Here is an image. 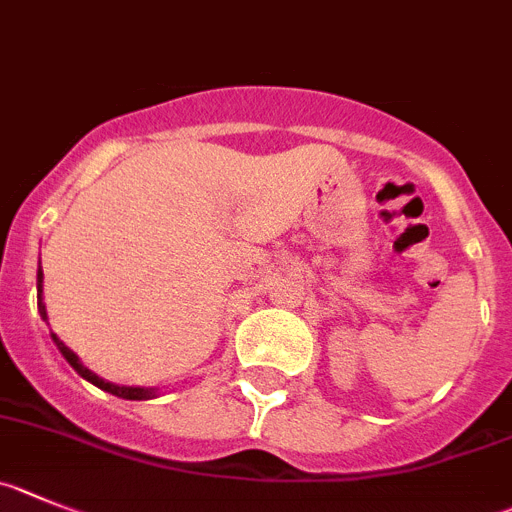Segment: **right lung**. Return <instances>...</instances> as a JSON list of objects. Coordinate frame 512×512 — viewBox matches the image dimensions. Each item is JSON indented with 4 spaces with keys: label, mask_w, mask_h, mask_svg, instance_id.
I'll use <instances>...</instances> for the list:
<instances>
[{
    "label": "right lung",
    "mask_w": 512,
    "mask_h": 512,
    "mask_svg": "<svg viewBox=\"0 0 512 512\" xmlns=\"http://www.w3.org/2000/svg\"><path fill=\"white\" fill-rule=\"evenodd\" d=\"M37 308H40L42 318H45V321H47L45 305H42V267H40V270H37ZM52 338H55V343H57V348H60V353H62V356L68 358V364L73 366V369L78 371V374L83 376V379H88L90 384H95V386H98V389L108 391V394H113V396H121V399H131V401L151 399V396H154V389H138V386H116V384H111V381H103V379H98V376H95L93 371H88V369H85L83 364H80V358L75 356V353L70 351V348L65 346V343L60 341V338H57V336H52Z\"/></svg>",
    "instance_id": "1"
}]
</instances>
